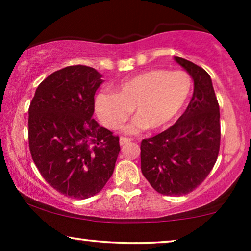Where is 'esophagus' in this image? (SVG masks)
<instances>
[{"label": "esophagus", "mask_w": 251, "mask_h": 251, "mask_svg": "<svg viewBox=\"0 0 251 251\" xmlns=\"http://www.w3.org/2000/svg\"><path fill=\"white\" fill-rule=\"evenodd\" d=\"M130 142H131V139L126 138V137H121V138H120V145H121V146L128 145Z\"/></svg>", "instance_id": "obj_1"}]
</instances>
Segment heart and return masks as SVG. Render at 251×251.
<instances>
[{"mask_svg":"<svg viewBox=\"0 0 251 251\" xmlns=\"http://www.w3.org/2000/svg\"><path fill=\"white\" fill-rule=\"evenodd\" d=\"M191 90V77L185 72L151 70L121 82L115 92L99 91L95 108L100 122L112 130L118 129L133 108L137 116L123 128L133 135L149 126L157 130L171 125L186 105Z\"/></svg>","mask_w":251,"mask_h":251,"instance_id":"1","label":"heart"}]
</instances>
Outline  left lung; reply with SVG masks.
I'll use <instances>...</instances> for the list:
<instances>
[{"label": "left lung", "mask_w": 251, "mask_h": 251, "mask_svg": "<svg viewBox=\"0 0 251 251\" xmlns=\"http://www.w3.org/2000/svg\"><path fill=\"white\" fill-rule=\"evenodd\" d=\"M194 81L186 111L173 126L142 140V173L160 194L180 197L195 190L214 168L221 145L219 105L203 68L175 57Z\"/></svg>", "instance_id": "left-lung-1"}]
</instances>
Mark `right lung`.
I'll list each match as a JSON object with an SVG mask.
<instances>
[{
  "label": "right lung",
  "mask_w": 251,
  "mask_h": 251,
  "mask_svg": "<svg viewBox=\"0 0 251 251\" xmlns=\"http://www.w3.org/2000/svg\"><path fill=\"white\" fill-rule=\"evenodd\" d=\"M101 83L92 67L61 68L41 82L29 105L32 159L47 183L66 197H94L114 171L119 137L92 119Z\"/></svg>",
  "instance_id": "1"
}]
</instances>
